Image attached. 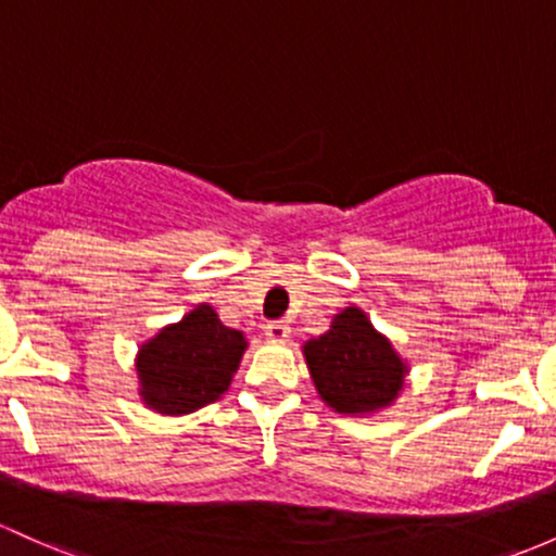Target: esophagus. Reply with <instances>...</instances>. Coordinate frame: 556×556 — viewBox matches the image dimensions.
Segmentation results:
<instances>
[{"label": "esophagus", "instance_id": "esophagus-1", "mask_svg": "<svg viewBox=\"0 0 556 556\" xmlns=\"http://www.w3.org/2000/svg\"><path fill=\"white\" fill-rule=\"evenodd\" d=\"M264 332H266V338H268V340H274V343H285V340L290 338V327H288V321H282V319L268 321V325L264 327Z\"/></svg>", "mask_w": 556, "mask_h": 556}]
</instances>
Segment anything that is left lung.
I'll return each instance as SVG.
<instances>
[{
  "label": "left lung",
  "mask_w": 556,
  "mask_h": 556,
  "mask_svg": "<svg viewBox=\"0 0 556 556\" xmlns=\"http://www.w3.org/2000/svg\"><path fill=\"white\" fill-rule=\"evenodd\" d=\"M303 353L316 390L334 412H375L404 386V362L358 308L334 316L332 329L308 340Z\"/></svg>",
  "instance_id": "obj_1"
}]
</instances>
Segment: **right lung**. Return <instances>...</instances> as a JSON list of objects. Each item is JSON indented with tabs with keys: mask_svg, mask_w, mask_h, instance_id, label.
Returning a JSON list of instances; mask_svg holds the SVG:
<instances>
[{
	"mask_svg": "<svg viewBox=\"0 0 556 556\" xmlns=\"http://www.w3.org/2000/svg\"><path fill=\"white\" fill-rule=\"evenodd\" d=\"M245 338L198 306L142 345L137 358L142 399L161 414H189L222 399L240 367Z\"/></svg>",
	"mask_w": 556,
	"mask_h": 556,
	"instance_id": "right-lung-1",
	"label": "right lung"
}]
</instances>
